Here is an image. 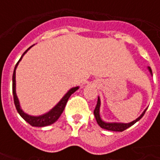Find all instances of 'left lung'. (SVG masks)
<instances>
[{"label": "left lung", "instance_id": "1", "mask_svg": "<svg viewBox=\"0 0 160 160\" xmlns=\"http://www.w3.org/2000/svg\"><path fill=\"white\" fill-rule=\"evenodd\" d=\"M149 72L151 73V75H152V69L150 68V67H148ZM100 106H101V100L100 98L98 96V102L97 105H96V108L94 110V117L96 118V121H97L98 124L102 128H104V129H107V130L111 131H116V132H122L125 129H127L128 128L131 127L132 125H134L135 122H137L138 121L140 120L143 116H144L145 112L147 111V109H145V111L141 113V115L138 118H136L135 120L132 121L128 123H123V122H104L100 117Z\"/></svg>", "mask_w": 160, "mask_h": 160}]
</instances>
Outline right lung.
Masks as SVG:
<instances>
[{"label":"right lung","instance_id":"add662e5","mask_svg":"<svg viewBox=\"0 0 160 160\" xmlns=\"http://www.w3.org/2000/svg\"><path fill=\"white\" fill-rule=\"evenodd\" d=\"M33 46V45H32ZM32 46L29 47L28 49H26V51L24 52V54L22 55V56L20 57L19 61L17 62V64L15 65V68H14V70H13V73H12V94H13V100H14V104H15L16 110L18 111V113L20 115V117L24 119V120L27 122L30 125H32L33 127H45V126H48V125H50V124H53L56 121H57V119L61 117V115L64 111V108L66 106V104L68 98H70V96L74 92H76L78 89H79V87H72L71 89L67 92V93L62 98V99L57 103V104L54 106V107L49 111L48 112H46L44 114L40 115V116H32V115H29L24 112L21 107H20V104H19V100L18 98V96L16 94V80H15V74H16V68L19 65V62L21 61V59L23 58V56H25L28 50H29Z\"/></svg>","mask_w":160,"mask_h":160}]
</instances>
